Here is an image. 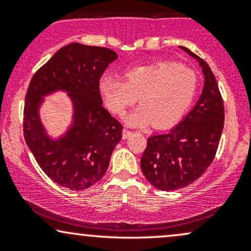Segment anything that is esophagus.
Wrapping results in <instances>:
<instances>
[{
    "label": "esophagus",
    "instance_id": "34e87169",
    "mask_svg": "<svg viewBox=\"0 0 251 251\" xmlns=\"http://www.w3.org/2000/svg\"><path fill=\"white\" fill-rule=\"evenodd\" d=\"M131 134H132V131H129V129H127V128L123 129V138H124V139H127V138Z\"/></svg>",
    "mask_w": 251,
    "mask_h": 251
}]
</instances>
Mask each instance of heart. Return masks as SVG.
I'll return each instance as SVG.
<instances>
[{
  "mask_svg": "<svg viewBox=\"0 0 251 251\" xmlns=\"http://www.w3.org/2000/svg\"><path fill=\"white\" fill-rule=\"evenodd\" d=\"M125 81L106 75L100 92L111 112L123 116L139 97V106L126 117V123L142 127L153 123L166 128L177 124L188 112L198 92L197 73L176 62H157L129 68Z\"/></svg>",
  "mask_w": 251,
  "mask_h": 251,
  "instance_id": "heart-1",
  "label": "heart"
}]
</instances>
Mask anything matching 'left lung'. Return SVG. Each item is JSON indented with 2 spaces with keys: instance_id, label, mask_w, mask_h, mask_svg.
I'll return each instance as SVG.
<instances>
[{
  "instance_id": "left-lung-1",
  "label": "left lung",
  "mask_w": 251,
  "mask_h": 251,
  "mask_svg": "<svg viewBox=\"0 0 251 251\" xmlns=\"http://www.w3.org/2000/svg\"><path fill=\"white\" fill-rule=\"evenodd\" d=\"M180 48L200 62L204 87L197 103L168 133L154 134L140 159L149 183L162 191L185 188L211 165L224 126V105L209 65L185 47Z\"/></svg>"
}]
</instances>
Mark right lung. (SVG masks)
Returning a JSON list of instances; mask_svg holds the SVG:
<instances>
[{"instance_id": "1", "label": "right lung", "mask_w": 251, "mask_h": 251, "mask_svg": "<svg viewBox=\"0 0 251 251\" xmlns=\"http://www.w3.org/2000/svg\"><path fill=\"white\" fill-rule=\"evenodd\" d=\"M117 53L106 47L71 43L59 50L31 77L25 94L24 135L37 164L51 180L70 190L94 185L107 171L122 140L123 125L102 106L99 83ZM67 91L74 101V124L63 137L45 134L38 117L43 97Z\"/></svg>"}]
</instances>
